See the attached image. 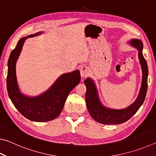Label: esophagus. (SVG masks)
Instances as JSON below:
<instances>
[{"instance_id":"obj_1","label":"esophagus","mask_w":156,"mask_h":156,"mask_svg":"<svg viewBox=\"0 0 156 156\" xmlns=\"http://www.w3.org/2000/svg\"><path fill=\"white\" fill-rule=\"evenodd\" d=\"M88 75V69L85 67H83L80 69L81 77H86Z\"/></svg>"}]
</instances>
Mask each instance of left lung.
<instances>
[{
  "instance_id": "1",
  "label": "left lung",
  "mask_w": 156,
  "mask_h": 156,
  "mask_svg": "<svg viewBox=\"0 0 156 156\" xmlns=\"http://www.w3.org/2000/svg\"><path fill=\"white\" fill-rule=\"evenodd\" d=\"M132 47L138 51V58L141 65L142 78L138 96L134 102L122 109H114L104 106L100 101L95 82L91 78L84 81L87 87L85 100L88 112L96 122L105 125H118L130 119L143 104L147 91L148 67L146 60L142 55L143 44L140 39L133 38L129 41Z\"/></svg>"
}]
</instances>
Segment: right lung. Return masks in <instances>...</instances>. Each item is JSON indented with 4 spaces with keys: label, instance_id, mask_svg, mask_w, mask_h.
<instances>
[{
    "label": "right lung",
    "instance_id": "right-lung-1",
    "mask_svg": "<svg viewBox=\"0 0 156 156\" xmlns=\"http://www.w3.org/2000/svg\"><path fill=\"white\" fill-rule=\"evenodd\" d=\"M38 31L23 37L10 54L7 63V88L9 98L21 114L34 122H47L56 118L61 113L68 95L80 81L79 70L62 74L46 91L37 96H28L20 91L18 84L16 65L28 38L43 34Z\"/></svg>",
    "mask_w": 156,
    "mask_h": 156
}]
</instances>
